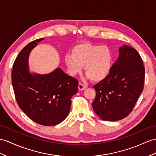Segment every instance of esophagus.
Masks as SVG:
<instances>
[{"label":"esophagus","instance_id":"obj_1","mask_svg":"<svg viewBox=\"0 0 156 156\" xmlns=\"http://www.w3.org/2000/svg\"><path fill=\"white\" fill-rule=\"evenodd\" d=\"M86 88H87V87H86V86H85V85H83L82 84V83H79L78 89H79V90H85Z\"/></svg>","mask_w":156,"mask_h":156}]
</instances>
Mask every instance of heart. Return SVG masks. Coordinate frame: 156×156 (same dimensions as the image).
<instances>
[{
    "label": "heart",
    "mask_w": 156,
    "mask_h": 156,
    "mask_svg": "<svg viewBox=\"0 0 156 156\" xmlns=\"http://www.w3.org/2000/svg\"><path fill=\"white\" fill-rule=\"evenodd\" d=\"M67 69L71 76L81 73L84 66L86 77L100 81L107 77L112 63V54L106 45L85 43L76 45L65 58Z\"/></svg>",
    "instance_id": "obj_1"
}]
</instances>
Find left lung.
Wrapping results in <instances>:
<instances>
[{"instance_id": "obj_1", "label": "left lung", "mask_w": 156, "mask_h": 156, "mask_svg": "<svg viewBox=\"0 0 156 156\" xmlns=\"http://www.w3.org/2000/svg\"><path fill=\"white\" fill-rule=\"evenodd\" d=\"M145 68L138 52L129 45L119 48V57L109 74L93 86L92 105L102 120L116 121L131 112L144 89Z\"/></svg>"}]
</instances>
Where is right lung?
<instances>
[{
	"mask_svg": "<svg viewBox=\"0 0 156 156\" xmlns=\"http://www.w3.org/2000/svg\"><path fill=\"white\" fill-rule=\"evenodd\" d=\"M44 38L27 44L13 64L12 82L19 107L34 122L55 126L66 119L71 98L78 91V81L58 67L48 74L31 73L29 55Z\"/></svg>",
	"mask_w": 156,
	"mask_h": 156,
	"instance_id": "1",
	"label": "right lung"
}]
</instances>
